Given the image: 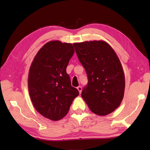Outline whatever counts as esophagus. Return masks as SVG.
Returning <instances> with one entry per match:
<instances>
[{
	"instance_id": "obj_1",
	"label": "esophagus",
	"mask_w": 150,
	"mask_h": 150,
	"mask_svg": "<svg viewBox=\"0 0 150 150\" xmlns=\"http://www.w3.org/2000/svg\"><path fill=\"white\" fill-rule=\"evenodd\" d=\"M77 89H78V91L79 92V93L81 94V91H82V88L81 87V86H78V88H77Z\"/></svg>"
}]
</instances>
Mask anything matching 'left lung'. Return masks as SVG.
I'll return each instance as SVG.
<instances>
[{"label": "left lung", "instance_id": "8db88e82", "mask_svg": "<svg viewBox=\"0 0 150 150\" xmlns=\"http://www.w3.org/2000/svg\"><path fill=\"white\" fill-rule=\"evenodd\" d=\"M73 45L88 79L81 96L94 114H110L119 107L124 97L125 74L118 57L104 40Z\"/></svg>", "mask_w": 150, "mask_h": 150}]
</instances>
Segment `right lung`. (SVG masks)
<instances>
[{"mask_svg": "<svg viewBox=\"0 0 150 150\" xmlns=\"http://www.w3.org/2000/svg\"><path fill=\"white\" fill-rule=\"evenodd\" d=\"M74 53L72 44L52 40L40 49L32 62L28 76L29 95L35 110L47 119L63 118L79 95L66 72Z\"/></svg>", "mask_w": 150, "mask_h": 150, "instance_id": "obj_1", "label": "right lung"}]
</instances>
